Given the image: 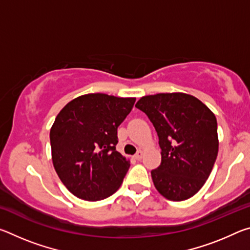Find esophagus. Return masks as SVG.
Listing matches in <instances>:
<instances>
[{
	"label": "esophagus",
	"instance_id": "esophagus-1",
	"mask_svg": "<svg viewBox=\"0 0 250 250\" xmlns=\"http://www.w3.org/2000/svg\"><path fill=\"white\" fill-rule=\"evenodd\" d=\"M142 156H143V152L142 151H138L137 153L134 154V156L133 158L135 159V160H138V161H140L141 159H142Z\"/></svg>",
	"mask_w": 250,
	"mask_h": 250
}]
</instances>
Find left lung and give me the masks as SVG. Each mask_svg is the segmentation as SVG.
Here are the masks:
<instances>
[{"mask_svg":"<svg viewBox=\"0 0 250 250\" xmlns=\"http://www.w3.org/2000/svg\"><path fill=\"white\" fill-rule=\"evenodd\" d=\"M135 107L147 116L159 137L162 160L151 171L156 189L174 202L195 195L217 158L214 113L195 97L181 92L142 97Z\"/></svg>","mask_w":250,"mask_h":250,"instance_id":"obj_1","label":"left lung"}]
</instances>
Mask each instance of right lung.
I'll return each mask as SVG.
<instances>
[{"mask_svg":"<svg viewBox=\"0 0 250 250\" xmlns=\"http://www.w3.org/2000/svg\"><path fill=\"white\" fill-rule=\"evenodd\" d=\"M134 103L135 98L88 94L57 115L49 133L53 164L75 196L100 201L119 188L130 163L116 150L118 126Z\"/></svg>","mask_w":250,"mask_h":250,"instance_id":"1","label":"right lung"}]
</instances>
